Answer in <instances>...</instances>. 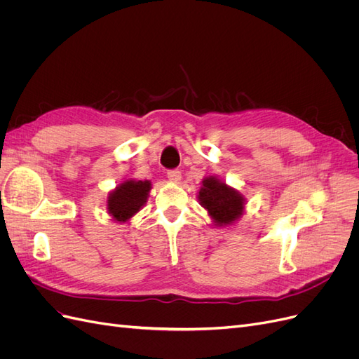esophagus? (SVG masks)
Returning a JSON list of instances; mask_svg holds the SVG:
<instances>
[{"label":"esophagus","instance_id":"esophagus-1","mask_svg":"<svg viewBox=\"0 0 359 359\" xmlns=\"http://www.w3.org/2000/svg\"><path fill=\"white\" fill-rule=\"evenodd\" d=\"M168 178L170 182H180L181 181V172L177 169H172L168 172Z\"/></svg>","mask_w":359,"mask_h":359}]
</instances>
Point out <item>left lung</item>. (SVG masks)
I'll return each instance as SVG.
<instances>
[{
    "label": "left lung",
    "mask_w": 359,
    "mask_h": 359,
    "mask_svg": "<svg viewBox=\"0 0 359 359\" xmlns=\"http://www.w3.org/2000/svg\"><path fill=\"white\" fill-rule=\"evenodd\" d=\"M199 203L208 211L214 226H231L238 222L245 208L243 194L217 177L202 180Z\"/></svg>",
    "instance_id": "1"
}]
</instances>
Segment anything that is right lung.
I'll list each match as a JSON object with an SVG mask.
<instances>
[{"label": "right lung", "instance_id": "obj_1", "mask_svg": "<svg viewBox=\"0 0 359 359\" xmlns=\"http://www.w3.org/2000/svg\"><path fill=\"white\" fill-rule=\"evenodd\" d=\"M149 190V181H123L121 184H118V186L109 193V196H107V214H109L115 222H128L147 203Z\"/></svg>", "mask_w": 359, "mask_h": 359}]
</instances>
